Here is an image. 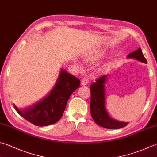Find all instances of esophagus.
Wrapping results in <instances>:
<instances>
[{
	"label": "esophagus",
	"mask_w": 157,
	"mask_h": 157,
	"mask_svg": "<svg viewBox=\"0 0 157 157\" xmlns=\"http://www.w3.org/2000/svg\"><path fill=\"white\" fill-rule=\"evenodd\" d=\"M88 83V79L86 78H84L82 79V80L81 82V84L82 85H83V86H85V85H86Z\"/></svg>",
	"instance_id": "esophagus-1"
}]
</instances>
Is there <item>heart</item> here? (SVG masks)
Instances as JSON below:
<instances>
[{
	"instance_id": "b5f03b06",
	"label": "heart",
	"mask_w": 157,
	"mask_h": 157,
	"mask_svg": "<svg viewBox=\"0 0 157 157\" xmlns=\"http://www.w3.org/2000/svg\"><path fill=\"white\" fill-rule=\"evenodd\" d=\"M101 56H102V54L100 53L94 54V55H91V56H88L85 58V60H86V62H88V63H93V62H95L96 61L99 60Z\"/></svg>"
}]
</instances>
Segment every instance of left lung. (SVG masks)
I'll return each mask as SVG.
<instances>
[{
    "label": "left lung",
    "mask_w": 157,
    "mask_h": 157,
    "mask_svg": "<svg viewBox=\"0 0 157 157\" xmlns=\"http://www.w3.org/2000/svg\"><path fill=\"white\" fill-rule=\"evenodd\" d=\"M127 58L135 59L143 63L147 64L141 48L130 53L127 56ZM108 75L101 76L97 79L90 86V114L97 124L108 129H118L126 126L128 122L119 121L110 117L106 108V89L105 84L106 83Z\"/></svg>",
    "instance_id": "obj_1"
}]
</instances>
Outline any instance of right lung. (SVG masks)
<instances>
[{
    "mask_svg": "<svg viewBox=\"0 0 157 157\" xmlns=\"http://www.w3.org/2000/svg\"><path fill=\"white\" fill-rule=\"evenodd\" d=\"M79 85L78 78L61 69L55 85L43 99L22 110L13 106L19 115L30 123L38 126H49L61 119L70 96Z\"/></svg>",
    "mask_w": 157,
    "mask_h": 157,
    "instance_id": "right-lung-1",
    "label": "right lung"
}]
</instances>
